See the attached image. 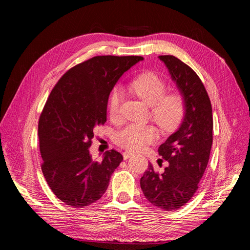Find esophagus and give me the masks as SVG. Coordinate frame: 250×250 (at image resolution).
I'll use <instances>...</instances> for the list:
<instances>
[{"mask_svg":"<svg viewBox=\"0 0 250 250\" xmlns=\"http://www.w3.org/2000/svg\"><path fill=\"white\" fill-rule=\"evenodd\" d=\"M133 155L132 152H128V151H125V152H123V157L124 160H128V158L131 157Z\"/></svg>","mask_w":250,"mask_h":250,"instance_id":"34e87169","label":"esophagus"}]
</instances>
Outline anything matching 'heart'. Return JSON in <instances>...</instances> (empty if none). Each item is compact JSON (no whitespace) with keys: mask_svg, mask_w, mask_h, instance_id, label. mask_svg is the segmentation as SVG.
<instances>
[{"mask_svg":"<svg viewBox=\"0 0 250 250\" xmlns=\"http://www.w3.org/2000/svg\"><path fill=\"white\" fill-rule=\"evenodd\" d=\"M130 89L139 98L151 106V118L164 131H171L180 124L186 111L185 98L178 90L166 93L167 83L153 72L143 73L129 84ZM122 90L112 89L108 101V112L111 120L120 117ZM157 130L152 125L129 124L115 135L118 146L130 151H140L155 142Z\"/></svg>","mask_w":250,"mask_h":250,"instance_id":"1","label":"heart"}]
</instances>
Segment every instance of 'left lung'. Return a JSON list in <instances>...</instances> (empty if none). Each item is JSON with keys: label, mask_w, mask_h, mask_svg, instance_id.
I'll list each match as a JSON object with an SVG mask.
<instances>
[{"label": "left lung", "mask_w": 250, "mask_h": 250, "mask_svg": "<svg viewBox=\"0 0 250 250\" xmlns=\"http://www.w3.org/2000/svg\"><path fill=\"white\" fill-rule=\"evenodd\" d=\"M158 58L183 94L186 112L178 130L158 148L169 165L158 173L149 164L140 184L149 202L164 210H174L185 206L198 190L213 144V112L207 89L190 66L173 55Z\"/></svg>", "instance_id": "1"}]
</instances>
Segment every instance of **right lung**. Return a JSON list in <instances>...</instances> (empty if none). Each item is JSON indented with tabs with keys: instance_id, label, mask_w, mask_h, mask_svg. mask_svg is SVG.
<instances>
[{
	"instance_id": "1",
	"label": "right lung",
	"mask_w": 250,
	"mask_h": 250,
	"mask_svg": "<svg viewBox=\"0 0 250 250\" xmlns=\"http://www.w3.org/2000/svg\"><path fill=\"white\" fill-rule=\"evenodd\" d=\"M142 56H95L58 80L39 121L42 171L52 192L73 208L99 200L123 161L116 150L102 162L89 154L94 128L106 122L108 97L122 75Z\"/></svg>"
}]
</instances>
